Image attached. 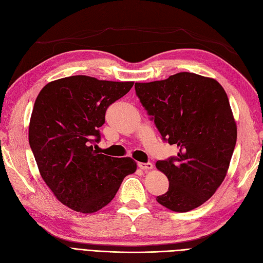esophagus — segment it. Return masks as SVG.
Wrapping results in <instances>:
<instances>
[{"label": "esophagus", "instance_id": "obj_1", "mask_svg": "<svg viewBox=\"0 0 263 263\" xmlns=\"http://www.w3.org/2000/svg\"><path fill=\"white\" fill-rule=\"evenodd\" d=\"M138 166L141 170H150V169H153V163L151 162H138Z\"/></svg>", "mask_w": 263, "mask_h": 263}]
</instances>
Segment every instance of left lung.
I'll use <instances>...</instances> for the list:
<instances>
[{
    "label": "left lung",
    "instance_id": "left-lung-1",
    "mask_svg": "<svg viewBox=\"0 0 263 263\" xmlns=\"http://www.w3.org/2000/svg\"><path fill=\"white\" fill-rule=\"evenodd\" d=\"M136 95L177 157L156 163L169 180L157 202L184 213L205 203L224 181L237 140L227 94L214 79L180 72L161 81L135 83Z\"/></svg>",
    "mask_w": 263,
    "mask_h": 263
}]
</instances>
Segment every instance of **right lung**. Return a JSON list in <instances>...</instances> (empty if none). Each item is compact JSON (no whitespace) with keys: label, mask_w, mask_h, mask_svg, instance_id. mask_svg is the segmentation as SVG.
Segmentation results:
<instances>
[{"label":"right lung","mask_w":263,"mask_h":263,"mask_svg":"<svg viewBox=\"0 0 263 263\" xmlns=\"http://www.w3.org/2000/svg\"><path fill=\"white\" fill-rule=\"evenodd\" d=\"M133 85L72 76L39 92L29 123V146L43 180L69 209L84 214L103 209L124 178L136 171L132 158L98 151L107 107Z\"/></svg>","instance_id":"1"}]
</instances>
